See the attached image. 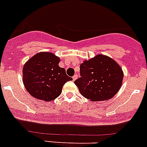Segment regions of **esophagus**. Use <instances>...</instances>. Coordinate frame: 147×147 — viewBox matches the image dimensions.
I'll return each mask as SVG.
<instances>
[{
  "label": "esophagus",
  "mask_w": 147,
  "mask_h": 147,
  "mask_svg": "<svg viewBox=\"0 0 147 147\" xmlns=\"http://www.w3.org/2000/svg\"><path fill=\"white\" fill-rule=\"evenodd\" d=\"M77 78H78V75H75V76L72 77V79H73V81H75V80L77 79Z\"/></svg>",
  "instance_id": "34e87169"
}]
</instances>
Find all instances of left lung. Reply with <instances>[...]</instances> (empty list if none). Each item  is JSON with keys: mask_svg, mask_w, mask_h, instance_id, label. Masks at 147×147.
Returning a JSON list of instances; mask_svg holds the SVG:
<instances>
[{"mask_svg": "<svg viewBox=\"0 0 147 147\" xmlns=\"http://www.w3.org/2000/svg\"><path fill=\"white\" fill-rule=\"evenodd\" d=\"M81 77L75 81L80 92L92 102L108 100L122 86L123 71L115 60L98 55L80 66Z\"/></svg>", "mask_w": 147, "mask_h": 147, "instance_id": "8db88e82", "label": "left lung"}]
</instances>
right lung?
Returning a JSON list of instances; mask_svg holds the SVG:
<instances>
[{"instance_id": "right-lung-1", "label": "right lung", "mask_w": 147, "mask_h": 147, "mask_svg": "<svg viewBox=\"0 0 147 147\" xmlns=\"http://www.w3.org/2000/svg\"><path fill=\"white\" fill-rule=\"evenodd\" d=\"M60 58L50 52H39L28 60L23 67V83L34 98L49 102L62 92L65 84L72 78L59 66Z\"/></svg>"}]
</instances>
